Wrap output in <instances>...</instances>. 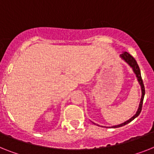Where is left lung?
<instances>
[{"label":"left lung","instance_id":"obj_1","mask_svg":"<svg viewBox=\"0 0 154 154\" xmlns=\"http://www.w3.org/2000/svg\"><path fill=\"white\" fill-rule=\"evenodd\" d=\"M120 58H121L122 60H124V61L127 63L128 65L129 66L131 67V69H132L133 72H134V73H135V76H136L137 80H138V82H139V85H140L141 91H142V96H141V99H140V103H139V108H138V109H137L135 114L133 115L131 118L128 119V121L123 122V123L120 124V125H113V126H112V127H109V128H115L122 127V126H124V125L130 123L131 121H132L134 119L136 118V117L139 116V113H141V110H142L143 99H144V95H145V87H144L143 80H142V77H141L140 69H139V65L137 64V62L135 61V59H134V58H133L132 56H131V55L129 54V53H128L127 51H123V52L121 53V55H120ZM92 123L95 124V123H94V122H92ZM95 125H96V124H95ZM102 127H103V126H102Z\"/></svg>","mask_w":154,"mask_h":154}]
</instances>
